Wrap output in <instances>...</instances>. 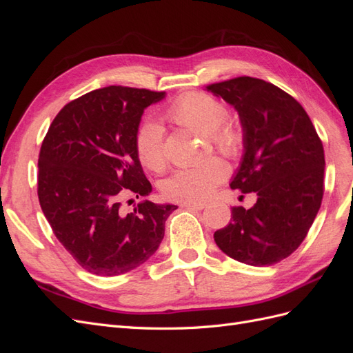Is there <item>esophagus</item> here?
<instances>
[{
  "label": "esophagus",
  "mask_w": 353,
  "mask_h": 353,
  "mask_svg": "<svg viewBox=\"0 0 353 353\" xmlns=\"http://www.w3.org/2000/svg\"><path fill=\"white\" fill-rule=\"evenodd\" d=\"M183 208H187V209H194V210H201L206 208V203H196V201H184L183 205H181Z\"/></svg>",
  "instance_id": "1"
}]
</instances>
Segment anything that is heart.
<instances>
[{
    "instance_id": "obj_1",
    "label": "heart",
    "mask_w": 353,
    "mask_h": 353,
    "mask_svg": "<svg viewBox=\"0 0 353 353\" xmlns=\"http://www.w3.org/2000/svg\"><path fill=\"white\" fill-rule=\"evenodd\" d=\"M227 108L221 100L205 92H190L169 105L166 119L191 131L206 134L218 150L228 156L240 153L243 134L237 126L223 122ZM135 152L144 168L159 172L165 166L162 130L154 122L143 123L135 134ZM228 175V168L219 157H209L200 163L174 170L162 185L163 194L172 200L199 201L212 194Z\"/></svg>"
}]
</instances>
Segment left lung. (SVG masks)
<instances>
[{"label":"left lung","mask_w":353,"mask_h":353,"mask_svg":"<svg viewBox=\"0 0 353 353\" xmlns=\"http://www.w3.org/2000/svg\"><path fill=\"white\" fill-rule=\"evenodd\" d=\"M206 88L240 116L244 153L230 185L258 197L232 208L213 239L232 259L271 266L302 244L321 206L323 143L299 101L270 82L240 77Z\"/></svg>","instance_id":"1"}]
</instances>
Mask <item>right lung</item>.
I'll return each instance as SVG.
<instances>
[{
	"mask_svg": "<svg viewBox=\"0 0 353 353\" xmlns=\"http://www.w3.org/2000/svg\"><path fill=\"white\" fill-rule=\"evenodd\" d=\"M166 92L130 87L94 90L68 103L42 141L38 197L52 232L85 271H132L157 250L175 205L143 200L152 193L135 152L141 116ZM131 201V200H130Z\"/></svg>",
	"mask_w": 353,
	"mask_h": 353,
	"instance_id": "obj_1",
	"label": "right lung"
}]
</instances>
